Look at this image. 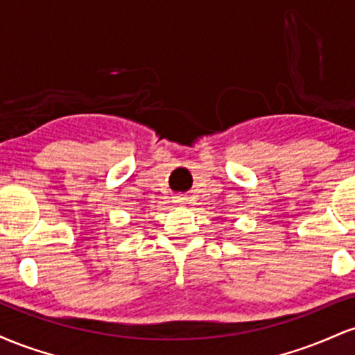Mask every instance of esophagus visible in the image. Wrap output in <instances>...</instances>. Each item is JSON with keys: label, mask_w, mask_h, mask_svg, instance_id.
<instances>
[{"label": "esophagus", "mask_w": 355, "mask_h": 355, "mask_svg": "<svg viewBox=\"0 0 355 355\" xmlns=\"http://www.w3.org/2000/svg\"><path fill=\"white\" fill-rule=\"evenodd\" d=\"M178 198V202H182L183 200V197H177Z\"/></svg>", "instance_id": "obj_1"}]
</instances>
